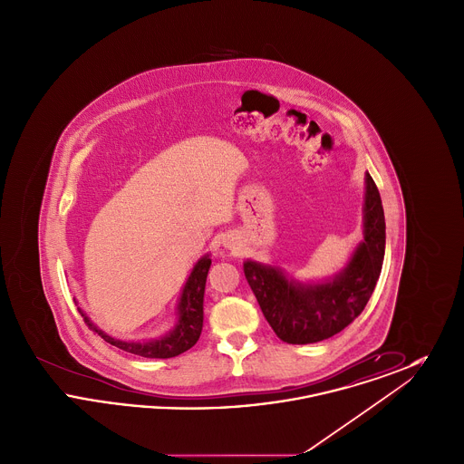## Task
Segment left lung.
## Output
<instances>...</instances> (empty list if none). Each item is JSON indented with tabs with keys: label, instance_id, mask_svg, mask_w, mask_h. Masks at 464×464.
I'll list each match as a JSON object with an SVG mask.
<instances>
[{
	"label": "left lung",
	"instance_id": "obj_1",
	"mask_svg": "<svg viewBox=\"0 0 464 464\" xmlns=\"http://www.w3.org/2000/svg\"><path fill=\"white\" fill-rule=\"evenodd\" d=\"M386 222L374 179L365 174L363 240L331 280L301 284L275 266L245 261L243 271L267 324L288 344H311L348 327L367 306L381 275Z\"/></svg>",
	"mask_w": 464,
	"mask_h": 464
}]
</instances>
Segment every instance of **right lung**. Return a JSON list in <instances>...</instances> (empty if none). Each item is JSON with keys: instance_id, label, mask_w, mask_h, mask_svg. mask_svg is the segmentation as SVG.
Here are the masks:
<instances>
[{"instance_id": "obj_1", "label": "right lung", "mask_w": 464, "mask_h": 464, "mask_svg": "<svg viewBox=\"0 0 464 464\" xmlns=\"http://www.w3.org/2000/svg\"><path fill=\"white\" fill-rule=\"evenodd\" d=\"M210 265H212V259L208 256H203L195 265L191 275L188 276V280L184 284L179 304H177L176 327L158 339H150V341L114 339L101 329H97L82 309L78 308V311L82 313V316L90 329L112 346L120 348L127 353L144 356V358H172V356L184 353L189 348H193L199 339L201 327H203V294H205V284H207V275H208Z\"/></svg>"}]
</instances>
